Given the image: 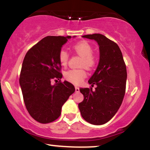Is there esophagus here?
Masks as SVG:
<instances>
[{
  "instance_id": "1",
  "label": "esophagus",
  "mask_w": 150,
  "mask_h": 150,
  "mask_svg": "<svg viewBox=\"0 0 150 150\" xmlns=\"http://www.w3.org/2000/svg\"><path fill=\"white\" fill-rule=\"evenodd\" d=\"M79 91H80V89H79V87H77V86H75V92H78Z\"/></svg>"
}]
</instances>
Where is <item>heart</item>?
Instances as JSON below:
<instances>
[{
	"label": "heart",
	"mask_w": 150,
	"mask_h": 150,
	"mask_svg": "<svg viewBox=\"0 0 150 150\" xmlns=\"http://www.w3.org/2000/svg\"><path fill=\"white\" fill-rule=\"evenodd\" d=\"M75 53L82 56L80 66L85 67L87 69H91L95 64V58L92 55L93 49L90 44L87 42H77L72 46ZM69 59V54L65 50H61L58 54V60L62 66H66ZM87 75L86 71L83 68L72 69L64 73V77L67 80L75 85L80 84Z\"/></svg>",
	"instance_id": "obj_1"
}]
</instances>
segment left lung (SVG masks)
<instances>
[{
  "mask_svg": "<svg viewBox=\"0 0 150 150\" xmlns=\"http://www.w3.org/2000/svg\"><path fill=\"white\" fill-rule=\"evenodd\" d=\"M99 46V62L88 80L92 88H80L84 100L78 104L82 118L93 125H103L114 116L125 92L127 70L119 46L101 34L82 36Z\"/></svg>",
  "mask_w": 150,
  "mask_h": 150,
  "instance_id": "8db88e82",
  "label": "left lung"
}]
</instances>
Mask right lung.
Segmentation results:
<instances>
[{
	"instance_id": "1",
	"label": "right lung",
	"mask_w": 150,
	"mask_h": 150,
	"mask_svg": "<svg viewBox=\"0 0 150 150\" xmlns=\"http://www.w3.org/2000/svg\"><path fill=\"white\" fill-rule=\"evenodd\" d=\"M70 38L44 37L27 51L24 58L20 77L24 101L30 116L41 123L57 119L63 105L75 90L70 82H61L63 75L58 60L62 46ZM53 79L60 81L53 86L50 82Z\"/></svg>"
}]
</instances>
